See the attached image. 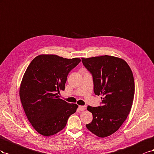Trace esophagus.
I'll list each match as a JSON object with an SVG mask.
<instances>
[{"instance_id": "34e87169", "label": "esophagus", "mask_w": 154, "mask_h": 154, "mask_svg": "<svg viewBox=\"0 0 154 154\" xmlns=\"http://www.w3.org/2000/svg\"><path fill=\"white\" fill-rule=\"evenodd\" d=\"M79 109L80 111H84L85 109H86V107L84 106H79Z\"/></svg>"}]
</instances>
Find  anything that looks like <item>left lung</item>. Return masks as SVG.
<instances>
[{"instance_id":"1","label":"left lung","mask_w":154,"mask_h":154,"mask_svg":"<svg viewBox=\"0 0 154 154\" xmlns=\"http://www.w3.org/2000/svg\"><path fill=\"white\" fill-rule=\"evenodd\" d=\"M82 62L93 77L95 94L103 96L100 106H88L93 120L86 128L106 137L120 128L130 112L135 92L133 73L126 61L116 57L82 58Z\"/></svg>"}]
</instances>
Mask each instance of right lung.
<instances>
[{
	"label": "right lung",
	"mask_w": 154,
	"mask_h": 154,
	"mask_svg": "<svg viewBox=\"0 0 154 154\" xmlns=\"http://www.w3.org/2000/svg\"><path fill=\"white\" fill-rule=\"evenodd\" d=\"M81 59L41 55L26 69L20 88V98L28 119L38 133L50 136L62 130L78 106L59 98L67 76Z\"/></svg>",
	"instance_id": "1"
}]
</instances>
